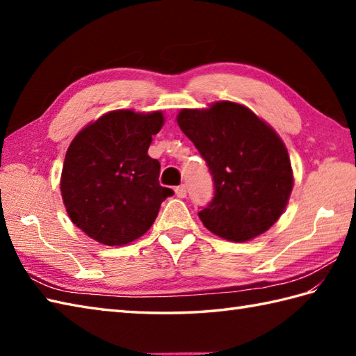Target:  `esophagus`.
Returning a JSON list of instances; mask_svg holds the SVG:
<instances>
[{"mask_svg":"<svg viewBox=\"0 0 356 356\" xmlns=\"http://www.w3.org/2000/svg\"><path fill=\"white\" fill-rule=\"evenodd\" d=\"M174 193H176L177 197L184 199V197H186V186L185 185H179V186L174 188Z\"/></svg>","mask_w":356,"mask_h":356,"instance_id":"34e87169","label":"esophagus"}]
</instances>
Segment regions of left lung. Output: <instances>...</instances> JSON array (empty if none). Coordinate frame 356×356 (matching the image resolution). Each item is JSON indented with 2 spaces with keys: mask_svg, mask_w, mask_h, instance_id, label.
<instances>
[{
  "mask_svg": "<svg viewBox=\"0 0 356 356\" xmlns=\"http://www.w3.org/2000/svg\"><path fill=\"white\" fill-rule=\"evenodd\" d=\"M177 124L214 179V199L199 213L205 228L237 243L266 232L284 213L293 188L289 153L274 128L231 101L182 108Z\"/></svg>",
  "mask_w": 356,
  "mask_h": 356,
  "instance_id": "left-lung-1",
  "label": "left lung"
}]
</instances>
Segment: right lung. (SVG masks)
<instances>
[{
	"mask_svg": "<svg viewBox=\"0 0 356 356\" xmlns=\"http://www.w3.org/2000/svg\"><path fill=\"white\" fill-rule=\"evenodd\" d=\"M162 111L113 110L74 136L61 172L72 222L90 238L122 246L142 237L172 194L159 184L161 163L148 156Z\"/></svg>",
	"mask_w": 356,
	"mask_h": 356,
	"instance_id": "1",
	"label": "right lung"
}]
</instances>
